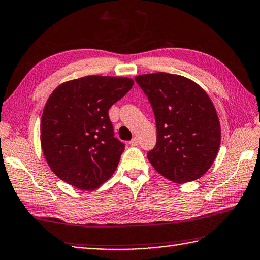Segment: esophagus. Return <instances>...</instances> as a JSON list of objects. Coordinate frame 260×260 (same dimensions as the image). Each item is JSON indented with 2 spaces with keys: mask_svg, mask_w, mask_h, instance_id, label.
<instances>
[{
  "mask_svg": "<svg viewBox=\"0 0 260 260\" xmlns=\"http://www.w3.org/2000/svg\"><path fill=\"white\" fill-rule=\"evenodd\" d=\"M129 144H131L132 146L139 145V140H137V137H133V139H132V140L129 141Z\"/></svg>",
  "mask_w": 260,
  "mask_h": 260,
  "instance_id": "34e87169",
  "label": "esophagus"
}]
</instances>
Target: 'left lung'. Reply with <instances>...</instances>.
<instances>
[{"mask_svg": "<svg viewBox=\"0 0 260 260\" xmlns=\"http://www.w3.org/2000/svg\"><path fill=\"white\" fill-rule=\"evenodd\" d=\"M156 124V144L147 159L160 175L177 184L207 172L221 144V126L207 93L185 76L157 72L137 75Z\"/></svg>", "mask_w": 260, "mask_h": 260, "instance_id": "obj_1", "label": "left lung"}]
</instances>
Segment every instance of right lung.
Segmentation results:
<instances>
[{"instance_id": "right-lung-1", "label": "right lung", "mask_w": 260, "mask_h": 260, "mask_svg": "<svg viewBox=\"0 0 260 260\" xmlns=\"http://www.w3.org/2000/svg\"><path fill=\"white\" fill-rule=\"evenodd\" d=\"M133 84L123 76L89 75L62 83L49 95L40 121V142L59 179L92 190L113 176L125 144L114 136L108 110Z\"/></svg>"}]
</instances>
